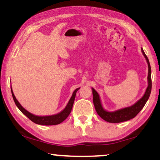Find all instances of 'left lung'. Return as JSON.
<instances>
[{"instance_id":"8db88e82","label":"left lung","mask_w":160,"mask_h":160,"mask_svg":"<svg viewBox=\"0 0 160 160\" xmlns=\"http://www.w3.org/2000/svg\"><path fill=\"white\" fill-rule=\"evenodd\" d=\"M141 52L143 54L144 58H146V60L148 64V87L146 89V92L143 97L139 100H138L135 104L129 107H126V108L118 109V110L114 111H108L105 110L103 107H102L98 93L95 91V89L92 88L93 94V103L94 106H95V110L97 111L98 114L102 119H104L105 121L110 122V123H119V122L128 121V120L131 119H133L142 110V108H143L147 100H148L151 91H152V70H151L148 59L142 48Z\"/></svg>"}]
</instances>
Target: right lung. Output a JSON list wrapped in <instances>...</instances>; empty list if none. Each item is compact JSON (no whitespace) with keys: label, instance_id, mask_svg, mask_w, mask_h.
<instances>
[{"label":"right lung","instance_id":"obj_1","mask_svg":"<svg viewBox=\"0 0 160 160\" xmlns=\"http://www.w3.org/2000/svg\"><path fill=\"white\" fill-rule=\"evenodd\" d=\"M79 89L80 88H77L73 91V95H72L71 99L69 100L68 102L67 106H65V108L63 109L61 112L57 113V114L51 116H36L32 114L31 113H30L29 111H28L26 109L24 108L23 107L21 106V104L19 103L18 100H17L16 97L14 96V94L12 91V87H11V90H12L13 99H14V101L15 102V104H16V106H17V108L21 111V112L23 114H25L26 117H27L29 119L31 120L32 122H33L34 123H36L37 124H41V125H55V124H60L61 122L64 121V120L68 117L70 113H71L72 108H73L74 100H75L76 93Z\"/></svg>","mask_w":160,"mask_h":160}]
</instances>
